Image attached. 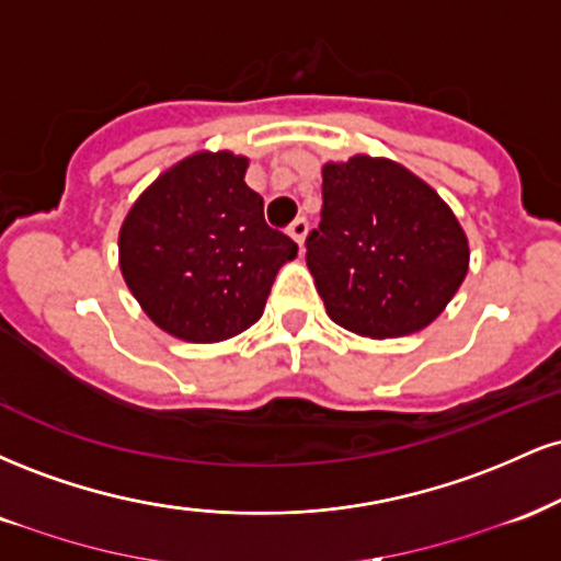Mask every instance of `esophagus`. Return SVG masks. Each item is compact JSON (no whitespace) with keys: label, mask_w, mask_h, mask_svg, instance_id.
Wrapping results in <instances>:
<instances>
[{"label":"esophagus","mask_w":561,"mask_h":561,"mask_svg":"<svg viewBox=\"0 0 561 561\" xmlns=\"http://www.w3.org/2000/svg\"><path fill=\"white\" fill-rule=\"evenodd\" d=\"M287 234L293 237V240L302 248V242H306V234H308V221H306V218H295V221L287 227Z\"/></svg>","instance_id":"34e87169"}]
</instances>
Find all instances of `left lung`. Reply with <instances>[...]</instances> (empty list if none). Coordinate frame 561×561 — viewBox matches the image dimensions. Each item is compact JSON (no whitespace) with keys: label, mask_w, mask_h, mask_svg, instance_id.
Returning a JSON list of instances; mask_svg holds the SVG:
<instances>
[{"label":"left lung","mask_w":561,"mask_h":561,"mask_svg":"<svg viewBox=\"0 0 561 561\" xmlns=\"http://www.w3.org/2000/svg\"><path fill=\"white\" fill-rule=\"evenodd\" d=\"M321 221L306 263L334 324L385 340L435 321L465 282L469 244L430 184L388 158L321 169Z\"/></svg>","instance_id":"8db88e82"}]
</instances>
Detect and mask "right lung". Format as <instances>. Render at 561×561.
Returning <instances> with one entry per match:
<instances>
[{
    "label": "right lung",
    "mask_w": 561,
    "mask_h": 561,
    "mask_svg": "<svg viewBox=\"0 0 561 561\" xmlns=\"http://www.w3.org/2000/svg\"><path fill=\"white\" fill-rule=\"evenodd\" d=\"M248 158L195 152L141 192L118 234L128 289L163 332L218 343L261 319L298 244L263 218Z\"/></svg>",
    "instance_id": "add662e5"
}]
</instances>
